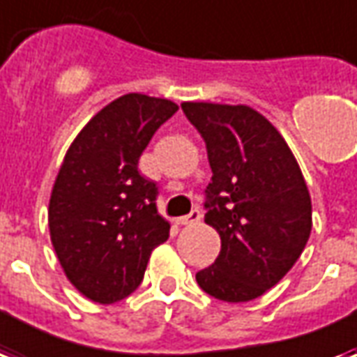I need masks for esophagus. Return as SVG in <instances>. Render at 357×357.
I'll return each instance as SVG.
<instances>
[{
	"mask_svg": "<svg viewBox=\"0 0 357 357\" xmlns=\"http://www.w3.org/2000/svg\"><path fill=\"white\" fill-rule=\"evenodd\" d=\"M202 219V211L198 208H195L192 211H190L189 215H183V217H178L176 221H178V225H195V222H198Z\"/></svg>",
	"mask_w": 357,
	"mask_h": 357,
	"instance_id": "obj_1",
	"label": "esophagus"
}]
</instances>
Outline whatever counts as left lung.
Instances as JSON below:
<instances>
[{"label":"left lung","instance_id":"obj_1","mask_svg":"<svg viewBox=\"0 0 357 357\" xmlns=\"http://www.w3.org/2000/svg\"><path fill=\"white\" fill-rule=\"evenodd\" d=\"M206 142L213 178L204 221L221 236V252L197 273L213 298L241 303L287 275L312 228L303 174L279 130L245 105L183 102Z\"/></svg>","mask_w":357,"mask_h":357}]
</instances>
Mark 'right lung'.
<instances>
[{
	"instance_id": "obj_1",
	"label": "right lung",
	"mask_w": 357,
	"mask_h": 357,
	"mask_svg": "<svg viewBox=\"0 0 357 357\" xmlns=\"http://www.w3.org/2000/svg\"><path fill=\"white\" fill-rule=\"evenodd\" d=\"M176 112L172 100L123 95L89 119L65 155L48 227L65 275L91 301L108 305L135 292L151 251L168 239L159 187L138 172V160Z\"/></svg>"
}]
</instances>
